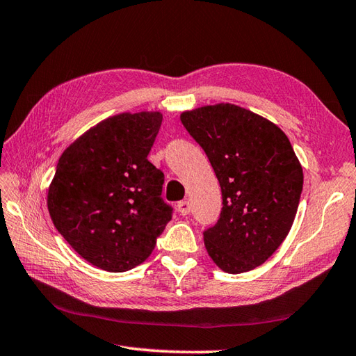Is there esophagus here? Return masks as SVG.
Returning <instances> with one entry per match:
<instances>
[{"mask_svg":"<svg viewBox=\"0 0 356 356\" xmlns=\"http://www.w3.org/2000/svg\"><path fill=\"white\" fill-rule=\"evenodd\" d=\"M177 211L181 213V216H188L189 211H191V204L186 200H181L177 203Z\"/></svg>","mask_w":356,"mask_h":356,"instance_id":"esophagus-1","label":"esophagus"}]
</instances>
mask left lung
<instances>
[{
	"instance_id": "obj_1",
	"label": "left lung",
	"mask_w": 356,
	"mask_h": 356,
	"mask_svg": "<svg viewBox=\"0 0 356 356\" xmlns=\"http://www.w3.org/2000/svg\"><path fill=\"white\" fill-rule=\"evenodd\" d=\"M221 186L218 221L203 232L212 261L230 275L266 262L293 226L303 171L290 139L276 124L221 103L180 115Z\"/></svg>"
}]
</instances>
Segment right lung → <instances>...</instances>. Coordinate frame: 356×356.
Wrapping results in <instances>:
<instances>
[{"mask_svg": "<svg viewBox=\"0 0 356 356\" xmlns=\"http://www.w3.org/2000/svg\"><path fill=\"white\" fill-rule=\"evenodd\" d=\"M159 112L120 113L97 124L60 156L48 189L56 229L92 266L121 273L152 254L172 217L163 172L147 159Z\"/></svg>", "mask_w": 356, "mask_h": 356, "instance_id": "obj_1", "label": "right lung"}]
</instances>
